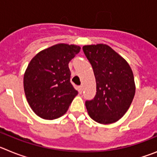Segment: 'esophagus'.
Here are the masks:
<instances>
[{
	"instance_id": "obj_1",
	"label": "esophagus",
	"mask_w": 157,
	"mask_h": 157,
	"mask_svg": "<svg viewBox=\"0 0 157 157\" xmlns=\"http://www.w3.org/2000/svg\"><path fill=\"white\" fill-rule=\"evenodd\" d=\"M78 93L81 94L82 93V86H79L78 87Z\"/></svg>"
}]
</instances>
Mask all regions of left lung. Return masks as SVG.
<instances>
[{
    "label": "left lung",
    "instance_id": "8db88e82",
    "mask_svg": "<svg viewBox=\"0 0 157 157\" xmlns=\"http://www.w3.org/2000/svg\"><path fill=\"white\" fill-rule=\"evenodd\" d=\"M82 49L92 66L97 83L94 98L86 101L89 115L99 123H115L124 116L134 99L132 70L109 45H85Z\"/></svg>",
    "mask_w": 157,
    "mask_h": 157
}]
</instances>
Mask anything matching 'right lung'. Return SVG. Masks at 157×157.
I'll return each instance as SVG.
<instances>
[{
    "label": "right lung",
    "mask_w": 157,
    "mask_h": 157,
    "mask_svg": "<svg viewBox=\"0 0 157 157\" xmlns=\"http://www.w3.org/2000/svg\"><path fill=\"white\" fill-rule=\"evenodd\" d=\"M80 48L78 45L57 44L38 52L28 64L23 77L25 94L39 117H60L78 94L71 83L68 63Z\"/></svg>",
    "instance_id": "obj_1"
}]
</instances>
